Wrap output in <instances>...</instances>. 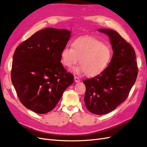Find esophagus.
<instances>
[{"label":"esophagus","instance_id":"obj_1","mask_svg":"<svg viewBox=\"0 0 147 147\" xmlns=\"http://www.w3.org/2000/svg\"><path fill=\"white\" fill-rule=\"evenodd\" d=\"M74 80H75V82L78 83V82H79L80 81V78H79L78 77L75 76V77H74Z\"/></svg>","mask_w":147,"mask_h":147}]
</instances>
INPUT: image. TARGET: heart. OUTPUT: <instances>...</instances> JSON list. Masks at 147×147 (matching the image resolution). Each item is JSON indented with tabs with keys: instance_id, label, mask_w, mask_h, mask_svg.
<instances>
[{
	"instance_id": "heart-1",
	"label": "heart",
	"mask_w": 147,
	"mask_h": 147,
	"mask_svg": "<svg viewBox=\"0 0 147 147\" xmlns=\"http://www.w3.org/2000/svg\"><path fill=\"white\" fill-rule=\"evenodd\" d=\"M112 56V50L108 45L91 36L77 38L72 43V48L65 47L61 53V63L64 66L71 68L79 61L80 65L74 68V72L77 74L85 73L90 77L103 72Z\"/></svg>"
}]
</instances>
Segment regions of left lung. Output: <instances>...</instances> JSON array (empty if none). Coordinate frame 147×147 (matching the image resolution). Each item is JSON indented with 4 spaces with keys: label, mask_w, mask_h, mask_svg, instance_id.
I'll return each instance as SVG.
<instances>
[{
    "label": "left lung",
    "mask_w": 147,
    "mask_h": 147,
    "mask_svg": "<svg viewBox=\"0 0 147 147\" xmlns=\"http://www.w3.org/2000/svg\"><path fill=\"white\" fill-rule=\"evenodd\" d=\"M110 38L113 54L109 65L97 76L83 81L86 86L84 100L92 113L104 115L125 101L138 74L136 53L131 44L115 30L99 29Z\"/></svg>",
    "instance_id": "8db88e82"
}]
</instances>
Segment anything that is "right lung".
<instances>
[{"mask_svg":"<svg viewBox=\"0 0 147 147\" xmlns=\"http://www.w3.org/2000/svg\"><path fill=\"white\" fill-rule=\"evenodd\" d=\"M70 37L68 30L48 28L16 48L11 82L20 102L35 113L50 112L74 82L73 75L61 63V51Z\"/></svg>","mask_w":147,"mask_h":147,"instance_id":"obj_1","label":"right lung"}]
</instances>
